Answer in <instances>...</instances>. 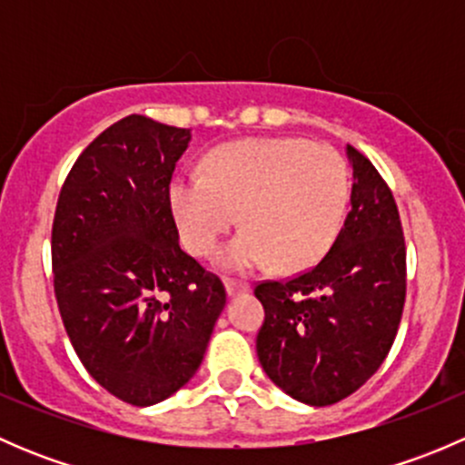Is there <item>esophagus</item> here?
<instances>
[{
	"mask_svg": "<svg viewBox=\"0 0 465 465\" xmlns=\"http://www.w3.org/2000/svg\"><path fill=\"white\" fill-rule=\"evenodd\" d=\"M224 290H227L229 297H238V294L250 292V283L247 281H236V279H224Z\"/></svg>",
	"mask_w": 465,
	"mask_h": 465,
	"instance_id": "obj_1",
	"label": "esophagus"
}]
</instances>
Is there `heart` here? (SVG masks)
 <instances>
[{"label": "heart", "mask_w": 465, "mask_h": 465, "mask_svg": "<svg viewBox=\"0 0 465 465\" xmlns=\"http://www.w3.org/2000/svg\"><path fill=\"white\" fill-rule=\"evenodd\" d=\"M182 241L211 256L242 211L245 232L220 254L229 270H303L344 227L351 173L332 145L302 137L242 139L213 150L206 175L182 173L168 189Z\"/></svg>", "instance_id": "obj_1"}]
</instances>
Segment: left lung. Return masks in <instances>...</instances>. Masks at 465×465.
I'll list each match as a JSON object with an SVG mask.
<instances>
[{"label":"left lung","instance_id":"8db88e82","mask_svg":"<svg viewBox=\"0 0 465 465\" xmlns=\"http://www.w3.org/2000/svg\"><path fill=\"white\" fill-rule=\"evenodd\" d=\"M351 211L311 270L259 281L265 308L256 353L276 387L312 407L358 391L387 358L407 292L401 213L378 168L353 145Z\"/></svg>","mask_w":465,"mask_h":465}]
</instances>
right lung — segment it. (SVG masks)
<instances>
[{
    "label": "right lung",
    "instance_id": "right-lung-1",
    "mask_svg": "<svg viewBox=\"0 0 465 465\" xmlns=\"http://www.w3.org/2000/svg\"><path fill=\"white\" fill-rule=\"evenodd\" d=\"M186 128L130 114L74 162L51 227L54 290L87 373L148 407L198 371L224 285L180 247L171 189Z\"/></svg>",
    "mask_w": 465,
    "mask_h": 465
}]
</instances>
